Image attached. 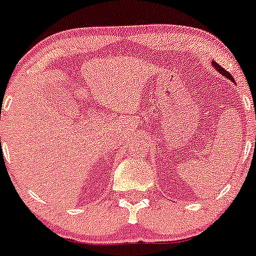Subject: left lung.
<instances>
[{
	"instance_id": "1",
	"label": "left lung",
	"mask_w": 256,
	"mask_h": 256,
	"mask_svg": "<svg viewBox=\"0 0 256 256\" xmlns=\"http://www.w3.org/2000/svg\"><path fill=\"white\" fill-rule=\"evenodd\" d=\"M212 66H214V68H216V69H217V70H218V72H220V73H221V74H222V76H224V77H226V78H228V80H231V82H235V80H234V78H232V76H231V74H230V73H228V70H225V69L222 68V66H218V64H217V63H216V62H212Z\"/></svg>"
}]
</instances>
